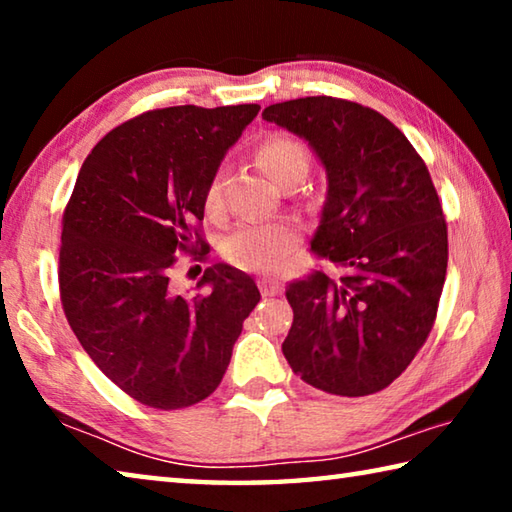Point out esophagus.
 Listing matches in <instances>:
<instances>
[{
	"label": "esophagus",
	"mask_w": 512,
	"mask_h": 512,
	"mask_svg": "<svg viewBox=\"0 0 512 512\" xmlns=\"http://www.w3.org/2000/svg\"><path fill=\"white\" fill-rule=\"evenodd\" d=\"M259 289H262L264 298H273V296H280V293H282V289L273 282H259Z\"/></svg>",
	"instance_id": "1"
}]
</instances>
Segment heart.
<instances>
[{
	"label": "heart",
	"mask_w": 512,
	"mask_h": 512,
	"mask_svg": "<svg viewBox=\"0 0 512 512\" xmlns=\"http://www.w3.org/2000/svg\"><path fill=\"white\" fill-rule=\"evenodd\" d=\"M257 160L277 185L296 171L307 173V151L291 137L275 135L259 146ZM205 203L216 210L221 203V178L216 176L207 187ZM298 246V232L287 223H239L223 239L221 253L232 266L250 273H277L289 264L293 248Z\"/></svg>",
	"instance_id": "1"
}]
</instances>
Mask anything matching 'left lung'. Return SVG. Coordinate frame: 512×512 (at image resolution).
<instances>
[{"label":"left lung","mask_w":512,"mask_h":512,"mask_svg":"<svg viewBox=\"0 0 512 512\" xmlns=\"http://www.w3.org/2000/svg\"><path fill=\"white\" fill-rule=\"evenodd\" d=\"M327 176L311 250L345 268L291 282L282 352L320 391L363 397L397 379L427 341L447 273V223L427 164L377 110L334 97L268 106Z\"/></svg>","instance_id":"obj_1"}]
</instances>
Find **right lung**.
I'll use <instances>...</instances> for the list:
<instances>
[{
	"label": "right lung",
	"mask_w": 512,
	"mask_h": 512,
	"mask_svg": "<svg viewBox=\"0 0 512 512\" xmlns=\"http://www.w3.org/2000/svg\"><path fill=\"white\" fill-rule=\"evenodd\" d=\"M257 112V103L173 106L128 119L85 158L65 207L67 323L103 375L153 409L214 393L259 302L253 277L230 264L205 268L203 293L169 284L178 253H210L196 228L207 187Z\"/></svg>",
	"instance_id": "right-lung-1"
}]
</instances>
